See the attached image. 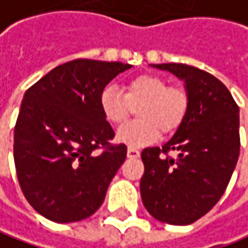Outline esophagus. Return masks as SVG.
Here are the masks:
<instances>
[{
    "label": "esophagus",
    "instance_id": "esophagus-1",
    "mask_svg": "<svg viewBox=\"0 0 248 248\" xmlns=\"http://www.w3.org/2000/svg\"><path fill=\"white\" fill-rule=\"evenodd\" d=\"M139 155H140V151L137 148H135V147H129L127 148V156L129 158H139Z\"/></svg>",
    "mask_w": 248,
    "mask_h": 248
}]
</instances>
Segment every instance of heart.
Returning a JSON list of instances; mask_svg holds the SVG:
<instances>
[{
  "instance_id": "heart-1",
  "label": "heart",
  "mask_w": 248,
  "mask_h": 248,
  "mask_svg": "<svg viewBox=\"0 0 248 248\" xmlns=\"http://www.w3.org/2000/svg\"><path fill=\"white\" fill-rule=\"evenodd\" d=\"M137 108V121L124 124L116 140L129 147H140L159 136L178 132L188 112L187 93L180 87H169L165 79L154 75H141L126 81L124 93L109 84L100 94L104 118L112 124H121Z\"/></svg>"
}]
</instances>
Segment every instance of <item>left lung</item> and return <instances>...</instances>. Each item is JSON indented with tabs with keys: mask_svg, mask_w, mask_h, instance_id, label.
<instances>
[{
	"mask_svg": "<svg viewBox=\"0 0 248 248\" xmlns=\"http://www.w3.org/2000/svg\"><path fill=\"white\" fill-rule=\"evenodd\" d=\"M185 81L188 112L173 137L141 153L140 193L145 210L169 225H190L219 201L240 153L239 107L211 73L185 63H158ZM175 151L178 155H167Z\"/></svg>",
	"mask_w": 248,
	"mask_h": 248,
	"instance_id": "1",
	"label": "left lung"
}]
</instances>
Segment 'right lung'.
I'll return each instance as SVG.
<instances>
[{"label": "right lung", "mask_w": 248, "mask_h": 248, "mask_svg": "<svg viewBox=\"0 0 248 248\" xmlns=\"http://www.w3.org/2000/svg\"><path fill=\"white\" fill-rule=\"evenodd\" d=\"M130 68L70 61L25 93L14 139L17 180L30 205L49 221L86 219L104 202L127 148L109 144L115 133L101 112L100 94ZM98 148L106 150L97 155Z\"/></svg>", "instance_id": "right-lung-1"}]
</instances>
